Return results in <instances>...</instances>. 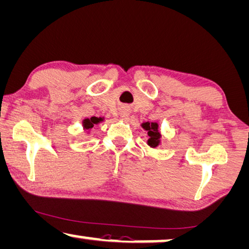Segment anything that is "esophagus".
<instances>
[{
  "label": "esophagus",
  "mask_w": 249,
  "mask_h": 249,
  "mask_svg": "<svg viewBox=\"0 0 249 249\" xmlns=\"http://www.w3.org/2000/svg\"><path fill=\"white\" fill-rule=\"evenodd\" d=\"M121 114H122V116H124V117H126L129 114V109L127 108V107H124V108H122V110H121Z\"/></svg>",
  "instance_id": "34e87169"
}]
</instances>
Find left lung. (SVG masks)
I'll use <instances>...</instances> for the list:
<instances>
[{"mask_svg": "<svg viewBox=\"0 0 249 249\" xmlns=\"http://www.w3.org/2000/svg\"><path fill=\"white\" fill-rule=\"evenodd\" d=\"M143 127L148 131V145L152 147H156L160 143V133H159V125L157 123H145Z\"/></svg>", "mask_w": 249, "mask_h": 249, "instance_id": "left-lung-1", "label": "left lung"}]
</instances>
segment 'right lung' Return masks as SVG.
I'll return each mask as SVG.
<instances>
[{"label": "right lung", "mask_w": 249, "mask_h": 249, "mask_svg": "<svg viewBox=\"0 0 249 249\" xmlns=\"http://www.w3.org/2000/svg\"><path fill=\"white\" fill-rule=\"evenodd\" d=\"M102 121V118H98V117H90V118H86V120L83 121V124H84V127L85 129H89L92 128L94 125L100 123Z\"/></svg>", "instance_id": "add662e5"}]
</instances>
